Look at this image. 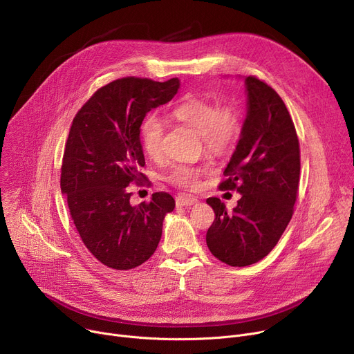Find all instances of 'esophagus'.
Segmentation results:
<instances>
[{
    "mask_svg": "<svg viewBox=\"0 0 354 354\" xmlns=\"http://www.w3.org/2000/svg\"><path fill=\"white\" fill-rule=\"evenodd\" d=\"M198 202V199L195 196H189V195H179L176 196V205L178 206H192Z\"/></svg>",
    "mask_w": 354,
    "mask_h": 354,
    "instance_id": "esophagus-1",
    "label": "esophagus"
}]
</instances>
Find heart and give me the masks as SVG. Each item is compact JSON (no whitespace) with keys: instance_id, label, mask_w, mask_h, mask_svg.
<instances>
[{"instance_id":"heart-1","label":"heart","mask_w":354,"mask_h":354,"mask_svg":"<svg viewBox=\"0 0 354 354\" xmlns=\"http://www.w3.org/2000/svg\"><path fill=\"white\" fill-rule=\"evenodd\" d=\"M175 121L192 128L202 136L203 147L214 155L227 153L241 138L242 121L239 112L230 105L218 106L203 98H187L171 111ZM140 145L144 152L153 160L163 155V125L155 116H149L140 128ZM201 167L176 165L168 175V182L182 187L194 189L203 174Z\"/></svg>"}]
</instances>
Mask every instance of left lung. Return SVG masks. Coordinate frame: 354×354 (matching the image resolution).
<instances>
[{
	"mask_svg": "<svg viewBox=\"0 0 354 354\" xmlns=\"http://www.w3.org/2000/svg\"><path fill=\"white\" fill-rule=\"evenodd\" d=\"M248 115L221 191L241 194L227 210L219 198L206 202L215 221L206 233L209 250L229 266H249L277 245L296 203L300 176L299 138L279 93L253 75L245 80Z\"/></svg>",
	"mask_w": 354,
	"mask_h": 354,
	"instance_id": "obj_1",
	"label": "left lung"
}]
</instances>
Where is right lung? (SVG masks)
<instances>
[{
	"label": "right lung",
	"instance_id": "add662e5",
	"mask_svg": "<svg viewBox=\"0 0 354 354\" xmlns=\"http://www.w3.org/2000/svg\"><path fill=\"white\" fill-rule=\"evenodd\" d=\"M179 80L125 77L100 88L75 115L65 144L61 191L86 249L101 263L128 270L158 248L165 215L175 207L167 192L129 203L131 183L145 179L140 125L152 108L169 102Z\"/></svg>",
	"mask_w": 354,
	"mask_h": 354
}]
</instances>
